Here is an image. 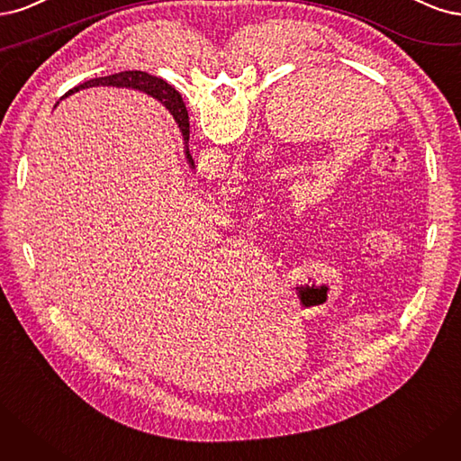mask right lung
Wrapping results in <instances>:
<instances>
[{
    "instance_id": "1",
    "label": "right lung",
    "mask_w": 461,
    "mask_h": 461,
    "mask_svg": "<svg viewBox=\"0 0 461 461\" xmlns=\"http://www.w3.org/2000/svg\"><path fill=\"white\" fill-rule=\"evenodd\" d=\"M97 86H111V87H128V90H138V92H145L147 95H151L153 99H157L162 107H165L172 118L176 121L177 128L182 131L184 138V151H185V158L189 162L191 168H195L193 165V158L189 155V116H187V109L185 103L182 99V95L177 94L174 87L167 82H162L157 77H151V74L141 72V70H126V72H118V74H111V77H103V78H94L90 82H84L80 86L74 87L67 95L77 94L78 90H86V87H97ZM65 95V97H67Z\"/></svg>"
}]
</instances>
